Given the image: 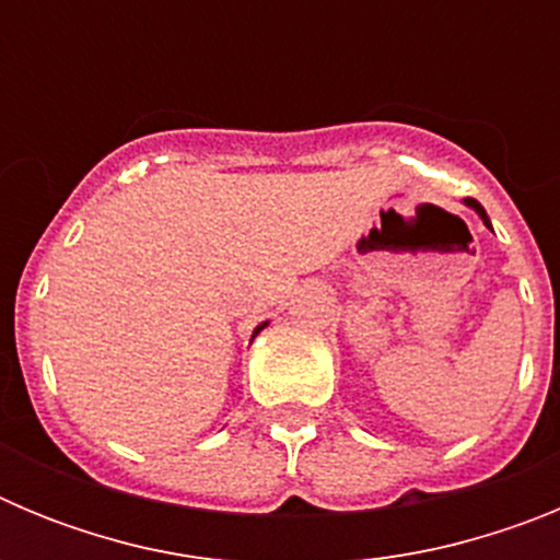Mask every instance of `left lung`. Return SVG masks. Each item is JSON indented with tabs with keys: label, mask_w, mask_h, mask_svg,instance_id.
Masks as SVG:
<instances>
[{
	"label": "left lung",
	"mask_w": 560,
	"mask_h": 560,
	"mask_svg": "<svg viewBox=\"0 0 560 560\" xmlns=\"http://www.w3.org/2000/svg\"><path fill=\"white\" fill-rule=\"evenodd\" d=\"M465 205H468V207H474V210L479 212V219L485 221V226H488V230H491V219H488V215H485V210H482V205H479V201H474V199H465Z\"/></svg>",
	"instance_id": "8db88e82"
}]
</instances>
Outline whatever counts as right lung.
I'll return each instance as SVG.
<instances>
[{"instance_id":"add662e5","label":"right lung","mask_w":560,"mask_h":560,"mask_svg":"<svg viewBox=\"0 0 560 560\" xmlns=\"http://www.w3.org/2000/svg\"><path fill=\"white\" fill-rule=\"evenodd\" d=\"M266 328V323L264 325H257V328H255V334H252V336H257V334H260V330H264Z\"/></svg>"}]
</instances>
